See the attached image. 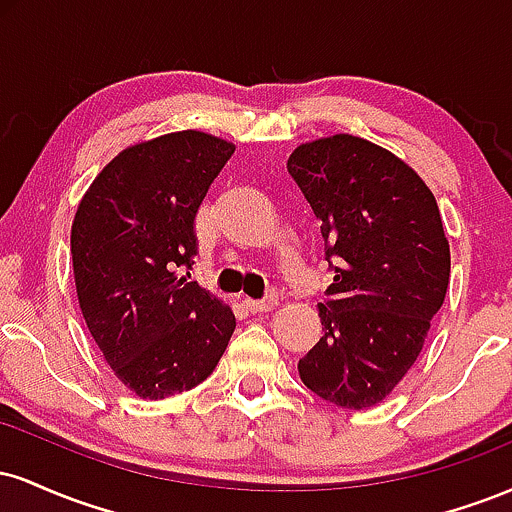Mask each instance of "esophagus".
<instances>
[{
    "label": "esophagus",
    "instance_id": "34e87169",
    "mask_svg": "<svg viewBox=\"0 0 512 512\" xmlns=\"http://www.w3.org/2000/svg\"><path fill=\"white\" fill-rule=\"evenodd\" d=\"M276 305V298L269 296L264 298V301H255V298H245V308L250 310V313H269V310H274Z\"/></svg>",
    "mask_w": 512,
    "mask_h": 512
}]
</instances>
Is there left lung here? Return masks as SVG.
Returning a JSON list of instances; mask_svg holds the SVG:
<instances>
[{
  "instance_id": "left-lung-1",
  "label": "left lung",
  "mask_w": 512,
  "mask_h": 512,
  "mask_svg": "<svg viewBox=\"0 0 512 512\" xmlns=\"http://www.w3.org/2000/svg\"><path fill=\"white\" fill-rule=\"evenodd\" d=\"M286 168L334 260L317 305L325 334L298 375L337 407H373L414 366L445 301L450 245L436 197L402 158L354 134L301 144Z\"/></svg>"
}]
</instances>
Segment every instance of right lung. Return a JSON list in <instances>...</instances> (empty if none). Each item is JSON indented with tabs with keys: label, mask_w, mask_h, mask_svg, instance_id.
<instances>
[{
	"label": "right lung",
	"mask_w": 512,
	"mask_h": 512,
	"mask_svg": "<svg viewBox=\"0 0 512 512\" xmlns=\"http://www.w3.org/2000/svg\"><path fill=\"white\" fill-rule=\"evenodd\" d=\"M236 146L182 129L127 146L81 199L72 223L76 296L122 385L166 399L207 380L236 315L190 281L195 216Z\"/></svg>",
	"instance_id": "obj_1"
}]
</instances>
